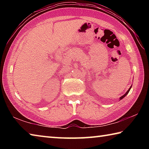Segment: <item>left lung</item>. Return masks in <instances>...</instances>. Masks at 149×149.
<instances>
[{
    "label": "left lung",
    "mask_w": 149,
    "mask_h": 149,
    "mask_svg": "<svg viewBox=\"0 0 149 149\" xmlns=\"http://www.w3.org/2000/svg\"><path fill=\"white\" fill-rule=\"evenodd\" d=\"M131 88H132V86H131V87H130V89H128V90L127 91H126V93H125V94H124V95H122V97H120V100H122V99H123V98H124V97H125V96H126V95H127L128 94V93H129V92H130V89H131Z\"/></svg>",
    "instance_id": "1"
}]
</instances>
